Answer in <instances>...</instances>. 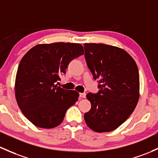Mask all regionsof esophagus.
I'll list each match as a JSON object with an SVG mask.
<instances>
[{
	"label": "esophagus",
	"mask_w": 158,
	"mask_h": 158,
	"mask_svg": "<svg viewBox=\"0 0 158 158\" xmlns=\"http://www.w3.org/2000/svg\"><path fill=\"white\" fill-rule=\"evenodd\" d=\"M79 97L81 98H86V94L85 93H80L79 94Z\"/></svg>",
	"instance_id": "1"
}]
</instances>
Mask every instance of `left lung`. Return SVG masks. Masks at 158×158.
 <instances>
[{
	"instance_id": "obj_1",
	"label": "left lung",
	"mask_w": 158,
	"mask_h": 158,
	"mask_svg": "<svg viewBox=\"0 0 158 158\" xmlns=\"http://www.w3.org/2000/svg\"><path fill=\"white\" fill-rule=\"evenodd\" d=\"M85 58L97 94L86 98L91 108L85 113L86 124L95 132H110L122 124L136 108L139 98L137 65L125 50L102 43H85Z\"/></svg>"
}]
</instances>
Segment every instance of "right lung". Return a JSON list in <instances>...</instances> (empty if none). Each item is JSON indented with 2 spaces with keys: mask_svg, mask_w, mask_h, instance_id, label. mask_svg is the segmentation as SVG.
Returning <instances> with one entry per match:
<instances>
[{
  "mask_svg": "<svg viewBox=\"0 0 158 158\" xmlns=\"http://www.w3.org/2000/svg\"><path fill=\"white\" fill-rule=\"evenodd\" d=\"M83 54L79 43H54L37 45L22 58L15 77V98L22 113L34 125L57 127L77 101V91L55 83L71 60Z\"/></svg>",
  "mask_w": 158,
  "mask_h": 158,
  "instance_id": "add662e5",
  "label": "right lung"
}]
</instances>
